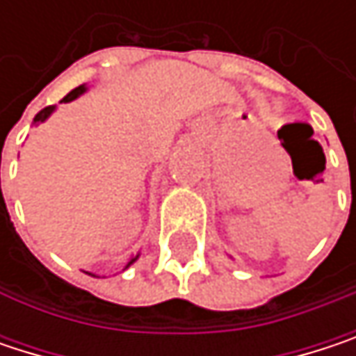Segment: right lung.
<instances>
[{"label": "right lung", "instance_id": "add662e5", "mask_svg": "<svg viewBox=\"0 0 356 356\" xmlns=\"http://www.w3.org/2000/svg\"><path fill=\"white\" fill-rule=\"evenodd\" d=\"M82 92H86V86H78V88H74V90H72V92H70L67 97H63V101H61V103H70V101L78 99V97H80ZM53 111H55V107H44L42 111H38V113H36V117H35V123H42V121H44V119H47V117H49V115L53 113ZM136 259H138V255H136V257H131V259L127 261V266H125V268H129V266H131V264H134Z\"/></svg>", "mask_w": 356, "mask_h": 356}]
</instances>
